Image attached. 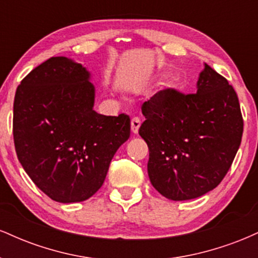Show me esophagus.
I'll use <instances>...</instances> for the list:
<instances>
[{
	"label": "esophagus",
	"mask_w": 258,
	"mask_h": 258,
	"mask_svg": "<svg viewBox=\"0 0 258 258\" xmlns=\"http://www.w3.org/2000/svg\"><path fill=\"white\" fill-rule=\"evenodd\" d=\"M139 127H141V121H139V119H137V117L132 119L131 120V131H132V135H137Z\"/></svg>",
	"instance_id": "esophagus-1"
}]
</instances>
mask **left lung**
I'll use <instances>...</instances> for the list:
<instances>
[{"mask_svg": "<svg viewBox=\"0 0 258 258\" xmlns=\"http://www.w3.org/2000/svg\"><path fill=\"white\" fill-rule=\"evenodd\" d=\"M139 136L149 148L148 176L173 201L203 197L221 183L241 143L242 116L234 88L204 63L197 93H156L142 106Z\"/></svg>", "mask_w": 258, "mask_h": 258, "instance_id": "obj_1", "label": "left lung"}]
</instances>
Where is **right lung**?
Listing matches in <instances>:
<instances>
[{
    "label": "right lung",
    "instance_id": "1",
    "mask_svg": "<svg viewBox=\"0 0 258 258\" xmlns=\"http://www.w3.org/2000/svg\"><path fill=\"white\" fill-rule=\"evenodd\" d=\"M91 73L52 57L18 86L13 137L18 160L32 182L58 203L87 200L103 185L109 165L130 138V117L94 111Z\"/></svg>",
    "mask_w": 258,
    "mask_h": 258
}]
</instances>
